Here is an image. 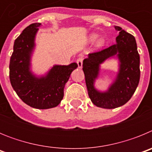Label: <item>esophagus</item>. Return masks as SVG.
Instances as JSON below:
<instances>
[{"mask_svg": "<svg viewBox=\"0 0 152 152\" xmlns=\"http://www.w3.org/2000/svg\"><path fill=\"white\" fill-rule=\"evenodd\" d=\"M83 60H84V58H83V56H79V57L77 58V66H78L79 68H80L81 67H82Z\"/></svg>", "mask_w": 152, "mask_h": 152, "instance_id": "obj_1", "label": "esophagus"}]
</instances>
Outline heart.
<instances>
[{
  "label": "heart",
  "instance_id": "1",
  "mask_svg": "<svg viewBox=\"0 0 152 152\" xmlns=\"http://www.w3.org/2000/svg\"><path fill=\"white\" fill-rule=\"evenodd\" d=\"M97 37H98L97 34H95V33H94V34H91L89 37L90 42H94L95 40L97 39ZM104 44H105V40L103 39V38H100V39H99L97 41H96V46L97 47V48H101V47H103V45H104Z\"/></svg>",
  "mask_w": 152,
  "mask_h": 152
}]
</instances>
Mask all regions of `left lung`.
<instances>
[{
	"instance_id": "obj_1",
	"label": "left lung",
	"mask_w": 152,
	"mask_h": 152,
	"mask_svg": "<svg viewBox=\"0 0 152 152\" xmlns=\"http://www.w3.org/2000/svg\"><path fill=\"white\" fill-rule=\"evenodd\" d=\"M116 43L99 52L88 55L83 61V71L88 95L92 103L98 107L114 109L124 105L131 99L140 79V57L137 50L135 39L121 27ZM116 54L120 60V70L115 81L106 92L95 89L93 84L99 71V64L106 59Z\"/></svg>"
}]
</instances>
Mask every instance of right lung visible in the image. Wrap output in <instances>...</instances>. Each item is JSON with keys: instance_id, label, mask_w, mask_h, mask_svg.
I'll use <instances>...</instances> for the list:
<instances>
[{"instance_id": "add662e5", "label": "right lung", "mask_w": 152, "mask_h": 152, "mask_svg": "<svg viewBox=\"0 0 152 152\" xmlns=\"http://www.w3.org/2000/svg\"><path fill=\"white\" fill-rule=\"evenodd\" d=\"M40 25L39 23L30 24L16 39L9 68L10 84L19 97L29 107L45 110L59 104L64 96V85L77 64L55 65L44 77L33 75L29 68L30 58Z\"/></svg>"}]
</instances>
